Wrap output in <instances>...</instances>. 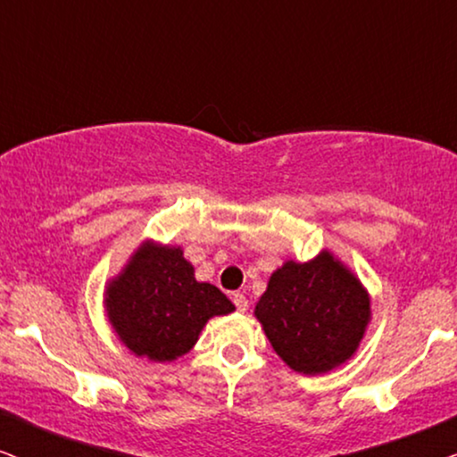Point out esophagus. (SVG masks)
<instances>
[{"label":"esophagus","instance_id":"obj_1","mask_svg":"<svg viewBox=\"0 0 457 457\" xmlns=\"http://www.w3.org/2000/svg\"><path fill=\"white\" fill-rule=\"evenodd\" d=\"M233 303L235 308L239 312H245L247 310V297L243 295V293H233Z\"/></svg>","mask_w":457,"mask_h":457}]
</instances>
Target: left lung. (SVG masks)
Returning <instances> with one entry per match:
<instances>
[{
    "instance_id": "obj_1",
    "label": "left lung",
    "mask_w": 457,
    "mask_h": 457,
    "mask_svg": "<svg viewBox=\"0 0 457 457\" xmlns=\"http://www.w3.org/2000/svg\"><path fill=\"white\" fill-rule=\"evenodd\" d=\"M255 316L287 366L320 374L358 349L370 320V299L360 280L324 252L305 264L291 260L278 268Z\"/></svg>"
}]
</instances>
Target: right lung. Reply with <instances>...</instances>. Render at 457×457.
Here are the masks:
<instances>
[{
    "mask_svg": "<svg viewBox=\"0 0 457 457\" xmlns=\"http://www.w3.org/2000/svg\"><path fill=\"white\" fill-rule=\"evenodd\" d=\"M105 310L120 341L137 355L172 361L195 345L212 316L235 310L210 283H197L180 247L145 243L105 293Z\"/></svg>",
    "mask_w": 457,
    "mask_h": 457,
    "instance_id": "add662e5",
    "label": "right lung"
}]
</instances>
